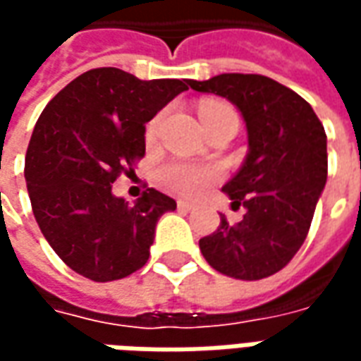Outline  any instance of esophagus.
Segmentation results:
<instances>
[{"instance_id": "34e87169", "label": "esophagus", "mask_w": 361, "mask_h": 361, "mask_svg": "<svg viewBox=\"0 0 361 361\" xmlns=\"http://www.w3.org/2000/svg\"><path fill=\"white\" fill-rule=\"evenodd\" d=\"M178 209H180V211H193V209H195V204L191 203V201H178Z\"/></svg>"}]
</instances>
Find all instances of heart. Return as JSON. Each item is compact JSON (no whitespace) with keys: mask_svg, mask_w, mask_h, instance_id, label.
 I'll return each instance as SVG.
<instances>
[{"mask_svg":"<svg viewBox=\"0 0 361 361\" xmlns=\"http://www.w3.org/2000/svg\"><path fill=\"white\" fill-rule=\"evenodd\" d=\"M199 116L203 119V126H211L212 121L226 116H235V111L224 102H203L199 108ZM158 119H154L149 127V137H152L154 129H157ZM162 183L166 188L180 193V195H201L203 191L211 188L214 181L220 178V172L212 166H199L189 164V162H172L162 168Z\"/></svg>","mask_w":361,"mask_h":361,"instance_id":"1","label":"heart"}]
</instances>
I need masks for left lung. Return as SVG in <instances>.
<instances>
[{
    "label": "left lung",
    "mask_w": 361,
    "mask_h": 361,
    "mask_svg": "<svg viewBox=\"0 0 361 361\" xmlns=\"http://www.w3.org/2000/svg\"><path fill=\"white\" fill-rule=\"evenodd\" d=\"M197 92L234 104L247 129V154L222 191L243 204L242 222L199 240L207 263L240 280L267 279L292 261L305 242L326 183V135L302 96L265 75L222 73L188 81Z\"/></svg>",
    "instance_id": "8db88e82"
}]
</instances>
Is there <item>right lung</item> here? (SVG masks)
Segmentation results:
<instances>
[{
	"label": "right lung",
	"mask_w": 361,
	"mask_h": 361,
	"mask_svg": "<svg viewBox=\"0 0 361 361\" xmlns=\"http://www.w3.org/2000/svg\"><path fill=\"white\" fill-rule=\"evenodd\" d=\"M183 90L188 79L141 81L100 67L59 90L36 121L25 158L32 212L51 250L85 279L110 282L139 271L158 219L176 211L157 189L129 204L111 183L145 157V123Z\"/></svg>",
	"instance_id": "right-lung-1"
}]
</instances>
